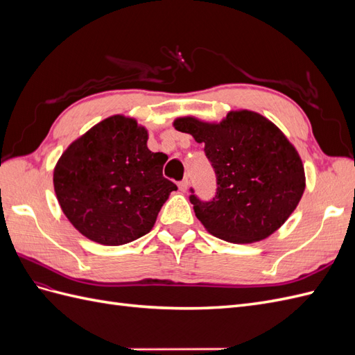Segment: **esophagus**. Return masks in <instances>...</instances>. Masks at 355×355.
<instances>
[{
	"mask_svg": "<svg viewBox=\"0 0 355 355\" xmlns=\"http://www.w3.org/2000/svg\"><path fill=\"white\" fill-rule=\"evenodd\" d=\"M188 179H184V180H180L179 184H178V187H179V189L182 191V192H187L188 191Z\"/></svg>",
	"mask_w": 355,
	"mask_h": 355,
	"instance_id": "1",
	"label": "esophagus"
}]
</instances>
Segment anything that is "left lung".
I'll return each mask as SVG.
<instances>
[{"label": "left lung", "mask_w": 355, "mask_h": 355, "mask_svg": "<svg viewBox=\"0 0 355 355\" xmlns=\"http://www.w3.org/2000/svg\"><path fill=\"white\" fill-rule=\"evenodd\" d=\"M216 173V196L201 201L191 189L198 220L220 240L247 244L270 237L293 213L305 191L304 164L275 124L253 111H231L219 124L182 116Z\"/></svg>", "instance_id": "1"}]
</instances>
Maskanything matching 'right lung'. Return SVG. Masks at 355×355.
<instances>
[{
	"label": "right lung",
	"mask_w": 355,
	"mask_h": 355,
	"mask_svg": "<svg viewBox=\"0 0 355 355\" xmlns=\"http://www.w3.org/2000/svg\"><path fill=\"white\" fill-rule=\"evenodd\" d=\"M148 132L114 115L92 127L59 158L53 184L60 207L84 237L121 245L153 230L178 187L163 176L164 154L149 151Z\"/></svg>",
	"instance_id": "1"
}]
</instances>
